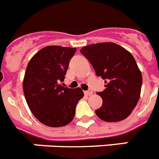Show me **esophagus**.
<instances>
[{"instance_id":"obj_1","label":"esophagus","mask_w":159,"mask_h":159,"mask_svg":"<svg viewBox=\"0 0 159 159\" xmlns=\"http://www.w3.org/2000/svg\"><path fill=\"white\" fill-rule=\"evenodd\" d=\"M84 93L86 94V95H91L92 93H93V92H92V89H89V90H88V91H86V92H84Z\"/></svg>"}]
</instances>
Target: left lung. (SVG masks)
Returning a JSON list of instances; mask_svg holds the SVG:
<instances>
[{
    "label": "left lung",
    "mask_w": 159,
    "mask_h": 159,
    "mask_svg": "<svg viewBox=\"0 0 159 159\" xmlns=\"http://www.w3.org/2000/svg\"><path fill=\"white\" fill-rule=\"evenodd\" d=\"M80 52L104 80L105 88L97 92L102 107L95 110L100 119L119 122L128 117L139 99L143 77L136 61L127 50L115 43L105 42L83 47Z\"/></svg>",
    "instance_id": "obj_1"
}]
</instances>
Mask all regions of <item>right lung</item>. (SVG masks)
Instances as JSON below:
<instances>
[{
	"instance_id": "right-lung-1",
	"label": "right lung",
	"mask_w": 159,
	"mask_h": 159,
	"mask_svg": "<svg viewBox=\"0 0 159 159\" xmlns=\"http://www.w3.org/2000/svg\"><path fill=\"white\" fill-rule=\"evenodd\" d=\"M76 48L47 46L29 62L24 78V93L33 116L52 127L72 121L77 102L84 97L80 88H64L63 82Z\"/></svg>"
}]
</instances>
